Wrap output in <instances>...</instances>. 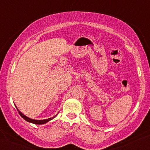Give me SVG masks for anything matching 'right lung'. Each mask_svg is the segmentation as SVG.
Wrapping results in <instances>:
<instances>
[{
    "label": "right lung",
    "mask_w": 150,
    "mask_h": 150,
    "mask_svg": "<svg viewBox=\"0 0 150 150\" xmlns=\"http://www.w3.org/2000/svg\"><path fill=\"white\" fill-rule=\"evenodd\" d=\"M16 108H17L18 111V113L21 115V117H22L25 120H26L27 122H30V123H33V124H35V125H43V124H45V123L48 122L49 121L52 120V119H54V118L55 117L57 116V115H55V116L52 117H50V118H48V119H45V120H33V119H31V118L28 117H27L26 115H25L24 114H23L22 112H21L20 110L18 109L17 107L16 106Z\"/></svg>",
    "instance_id": "obj_1"
}]
</instances>
